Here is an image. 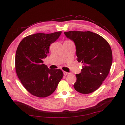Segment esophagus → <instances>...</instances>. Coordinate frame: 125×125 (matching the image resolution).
Instances as JSON below:
<instances>
[{"label": "esophagus", "instance_id": "obj_1", "mask_svg": "<svg viewBox=\"0 0 125 125\" xmlns=\"http://www.w3.org/2000/svg\"><path fill=\"white\" fill-rule=\"evenodd\" d=\"M63 74H64L65 75H68V74H70V73H68V72H66V71H63Z\"/></svg>", "mask_w": 125, "mask_h": 125}]
</instances>
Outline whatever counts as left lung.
<instances>
[{"instance_id": "obj_1", "label": "left lung", "mask_w": 125, "mask_h": 125, "mask_svg": "<svg viewBox=\"0 0 125 125\" xmlns=\"http://www.w3.org/2000/svg\"><path fill=\"white\" fill-rule=\"evenodd\" d=\"M67 38L74 42L79 62L83 69L76 74L74 87L78 92L89 94L100 87L107 77L112 64V53L108 42L104 38L90 31L64 32Z\"/></svg>"}]
</instances>
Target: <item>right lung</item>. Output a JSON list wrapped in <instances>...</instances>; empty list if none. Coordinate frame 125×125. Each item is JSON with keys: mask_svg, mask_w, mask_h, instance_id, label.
<instances>
[{"mask_svg": "<svg viewBox=\"0 0 125 125\" xmlns=\"http://www.w3.org/2000/svg\"><path fill=\"white\" fill-rule=\"evenodd\" d=\"M61 34L59 31L30 35L18 46L15 62L18 77L25 89L37 97L52 94L63 76L62 70L49 69L42 61L49 53L50 45Z\"/></svg>", "mask_w": 125, "mask_h": 125, "instance_id": "add662e5", "label": "right lung"}]
</instances>
